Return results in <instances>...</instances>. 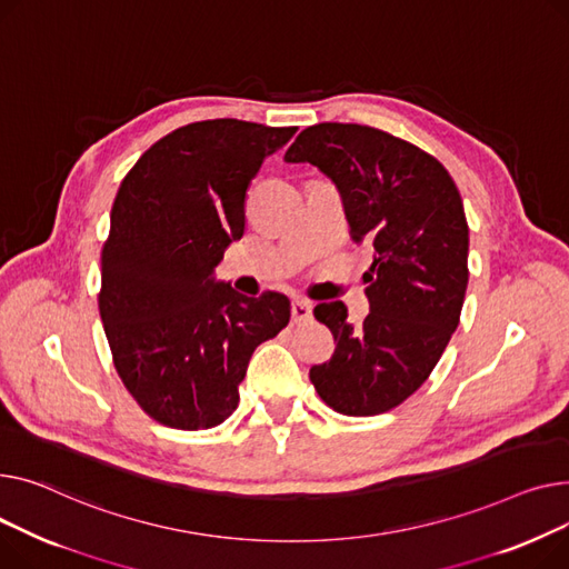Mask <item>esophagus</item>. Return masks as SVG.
I'll return each mask as SVG.
<instances>
[{
	"label": "esophagus",
	"instance_id": "obj_1",
	"mask_svg": "<svg viewBox=\"0 0 569 569\" xmlns=\"http://www.w3.org/2000/svg\"><path fill=\"white\" fill-rule=\"evenodd\" d=\"M312 319V306L308 300H293L291 303V321L293 323H308Z\"/></svg>",
	"mask_w": 569,
	"mask_h": 569
}]
</instances>
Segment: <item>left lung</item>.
<instances>
[{"label": "left lung", "mask_w": 569, "mask_h": 569, "mask_svg": "<svg viewBox=\"0 0 569 569\" xmlns=\"http://www.w3.org/2000/svg\"><path fill=\"white\" fill-rule=\"evenodd\" d=\"M310 162L338 186L349 233L370 243V315L347 321V306L319 303L317 321L336 353L310 379L342 416H379L409 399L443 356L469 284V222L446 167L386 130L317 123L284 153Z\"/></svg>", "instance_id": "left-lung-1"}]
</instances>
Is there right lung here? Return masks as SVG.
Masks as SVG:
<instances>
[{"instance_id": "1", "label": "right lung", "mask_w": 569, "mask_h": 569, "mask_svg": "<svg viewBox=\"0 0 569 569\" xmlns=\"http://www.w3.org/2000/svg\"><path fill=\"white\" fill-rule=\"evenodd\" d=\"M293 132L194 121L158 140L121 181L100 252L98 310L119 379L164 427L227 420L252 351L289 323L287 296L248 298L211 273L243 237L250 181Z\"/></svg>"}]
</instances>
